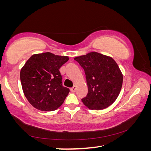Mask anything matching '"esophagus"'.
Wrapping results in <instances>:
<instances>
[{"mask_svg":"<svg viewBox=\"0 0 151 151\" xmlns=\"http://www.w3.org/2000/svg\"><path fill=\"white\" fill-rule=\"evenodd\" d=\"M76 86H73L72 88H70V90L71 92H73V93H75V92L76 91Z\"/></svg>","mask_w":151,"mask_h":151,"instance_id":"esophagus-1","label":"esophagus"}]
</instances>
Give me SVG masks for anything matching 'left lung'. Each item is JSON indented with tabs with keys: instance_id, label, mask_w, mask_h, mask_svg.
<instances>
[{
	"instance_id": "obj_1",
	"label": "left lung",
	"mask_w": 151,
	"mask_h": 151,
	"mask_svg": "<svg viewBox=\"0 0 151 151\" xmlns=\"http://www.w3.org/2000/svg\"><path fill=\"white\" fill-rule=\"evenodd\" d=\"M84 68L88 93L82 99L91 110H103L116 101L121 92L123 76L112 57L91 52L74 58Z\"/></svg>"
}]
</instances>
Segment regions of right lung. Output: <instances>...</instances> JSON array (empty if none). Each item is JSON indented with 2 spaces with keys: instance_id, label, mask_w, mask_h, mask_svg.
I'll use <instances>...</instances> for the list:
<instances>
[{
  "instance_id": "right-lung-1",
  "label": "right lung",
  "mask_w": 151,
  "mask_h": 151,
  "mask_svg": "<svg viewBox=\"0 0 151 151\" xmlns=\"http://www.w3.org/2000/svg\"><path fill=\"white\" fill-rule=\"evenodd\" d=\"M69 60L67 56L47 52L29 58L20 73L22 91L35 109L52 111L62 105L69 88L62 85L59 68Z\"/></svg>"
}]
</instances>
